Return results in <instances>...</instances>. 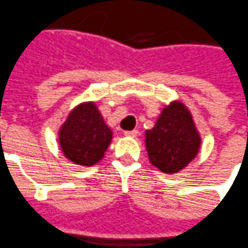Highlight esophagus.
<instances>
[{
  "mask_svg": "<svg viewBox=\"0 0 248 248\" xmlns=\"http://www.w3.org/2000/svg\"><path fill=\"white\" fill-rule=\"evenodd\" d=\"M124 135L128 136V138H136V136L139 135V131H138V129H134V131H125Z\"/></svg>",
  "mask_w": 248,
  "mask_h": 248,
  "instance_id": "esophagus-1",
  "label": "esophagus"
}]
</instances>
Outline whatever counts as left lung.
I'll return each mask as SVG.
<instances>
[{
  "mask_svg": "<svg viewBox=\"0 0 248 248\" xmlns=\"http://www.w3.org/2000/svg\"><path fill=\"white\" fill-rule=\"evenodd\" d=\"M144 143L151 165L162 173L176 174L195 159L202 136L190 109L174 99L164 106L155 125L146 131Z\"/></svg>",
  "mask_w": 248,
  "mask_h": 248,
  "instance_id": "8db88e82",
  "label": "left lung"
}]
</instances>
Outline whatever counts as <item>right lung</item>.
<instances>
[{"mask_svg":"<svg viewBox=\"0 0 248 248\" xmlns=\"http://www.w3.org/2000/svg\"><path fill=\"white\" fill-rule=\"evenodd\" d=\"M113 131L94 101H84L68 113L58 128V144L64 157L79 167H94L105 157Z\"/></svg>","mask_w":248,"mask_h":248,"instance_id":"1","label":"right lung"}]
</instances>
